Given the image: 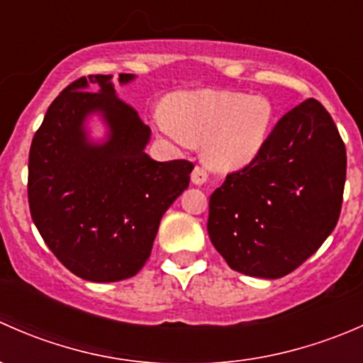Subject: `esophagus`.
I'll list each match as a JSON object with an SVG mask.
<instances>
[{"instance_id": "esophagus-1", "label": "esophagus", "mask_w": 363, "mask_h": 363, "mask_svg": "<svg viewBox=\"0 0 363 363\" xmlns=\"http://www.w3.org/2000/svg\"><path fill=\"white\" fill-rule=\"evenodd\" d=\"M207 177H208L207 172H205L202 167L193 168V172H191V182H193V184L202 186V184H205V182H207Z\"/></svg>"}]
</instances>
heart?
<instances>
[{
	"label": "heart",
	"instance_id": "obj_1",
	"mask_svg": "<svg viewBox=\"0 0 363 363\" xmlns=\"http://www.w3.org/2000/svg\"><path fill=\"white\" fill-rule=\"evenodd\" d=\"M167 117L155 126L174 144H202L203 160L216 170H237L255 161L269 142L276 111L262 94L233 91H186L170 96Z\"/></svg>",
	"mask_w": 363,
	"mask_h": 363
}]
</instances>
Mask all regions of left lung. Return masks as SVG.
<instances>
[{
  "label": "left lung",
  "mask_w": 363,
  "mask_h": 363,
  "mask_svg": "<svg viewBox=\"0 0 363 363\" xmlns=\"http://www.w3.org/2000/svg\"><path fill=\"white\" fill-rule=\"evenodd\" d=\"M346 182V147L314 98L284 113L255 161L226 175L208 200L207 232L230 269L277 279L334 232Z\"/></svg>",
  "instance_id": "8db88e82"
}]
</instances>
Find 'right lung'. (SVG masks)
<instances>
[{"instance_id": "add662e5", "label": "right lung", "mask_w": 363, "mask_h": 363, "mask_svg": "<svg viewBox=\"0 0 363 363\" xmlns=\"http://www.w3.org/2000/svg\"><path fill=\"white\" fill-rule=\"evenodd\" d=\"M111 79L80 77L61 91L33 137L28 164L33 223L69 272L93 283L128 279L144 267L161 218L193 170L191 161L145 155L151 130L117 98ZM133 79L119 75L123 84ZM96 111L109 126L104 145L83 130Z\"/></svg>"}]
</instances>
